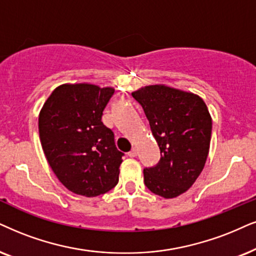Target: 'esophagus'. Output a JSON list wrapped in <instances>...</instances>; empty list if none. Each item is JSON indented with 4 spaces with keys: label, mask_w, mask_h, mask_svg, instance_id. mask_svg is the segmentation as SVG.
I'll return each mask as SVG.
<instances>
[{
    "label": "esophagus",
    "mask_w": 256,
    "mask_h": 256,
    "mask_svg": "<svg viewBox=\"0 0 256 256\" xmlns=\"http://www.w3.org/2000/svg\"><path fill=\"white\" fill-rule=\"evenodd\" d=\"M137 154H138V151H137V148H134L130 152H128V156H130V157H136Z\"/></svg>",
    "instance_id": "34e87169"
}]
</instances>
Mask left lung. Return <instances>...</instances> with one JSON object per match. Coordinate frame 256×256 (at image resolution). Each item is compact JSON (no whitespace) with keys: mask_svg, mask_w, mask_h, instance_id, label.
Segmentation results:
<instances>
[{"mask_svg":"<svg viewBox=\"0 0 256 256\" xmlns=\"http://www.w3.org/2000/svg\"><path fill=\"white\" fill-rule=\"evenodd\" d=\"M144 110L160 150V160L144 169L148 189L164 198L182 195L204 168L212 139V117L203 99L166 85L132 93Z\"/></svg>","mask_w":256,"mask_h":256,"instance_id":"left-lung-1","label":"left lung"}]
</instances>
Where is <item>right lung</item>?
<instances>
[{
	"label": "right lung",
	"mask_w": 256,
	"mask_h": 256,
	"mask_svg": "<svg viewBox=\"0 0 256 256\" xmlns=\"http://www.w3.org/2000/svg\"><path fill=\"white\" fill-rule=\"evenodd\" d=\"M114 88L64 84L52 92L38 114L42 150L58 180L76 195L94 197L117 186L122 152L102 111Z\"/></svg>",
	"instance_id": "obj_1"
}]
</instances>
